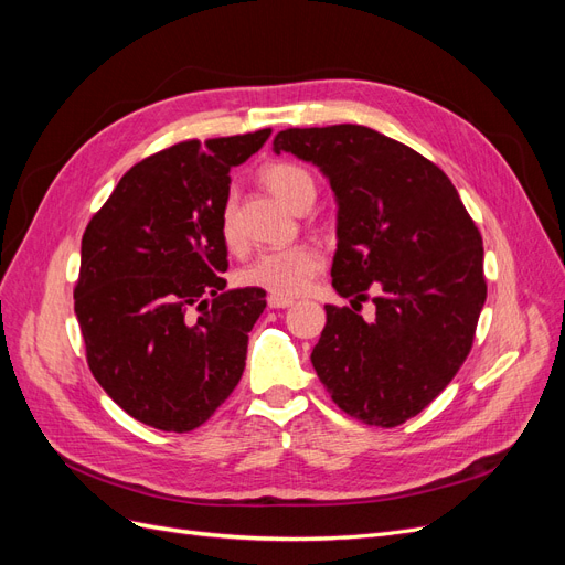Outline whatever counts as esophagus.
<instances>
[{
	"label": "esophagus",
	"instance_id": "34e87169",
	"mask_svg": "<svg viewBox=\"0 0 565 565\" xmlns=\"http://www.w3.org/2000/svg\"><path fill=\"white\" fill-rule=\"evenodd\" d=\"M295 301L287 299V297H268V309H287V306H292Z\"/></svg>",
	"mask_w": 565,
	"mask_h": 565
}]
</instances>
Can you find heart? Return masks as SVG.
Returning <instances> with one entry per match:
<instances>
[{
  "label": "heart",
  "instance_id": "obj_1",
  "mask_svg": "<svg viewBox=\"0 0 565 565\" xmlns=\"http://www.w3.org/2000/svg\"><path fill=\"white\" fill-rule=\"evenodd\" d=\"M264 183L273 195H278L295 212L316 198V181L309 169L292 162L270 164L262 172ZM221 241L231 252H241L243 241L235 226V210L228 202L221 212ZM322 268V254L311 245H292L285 249L264 252L237 270V282L243 287H256L273 297H297Z\"/></svg>",
  "mask_w": 565,
  "mask_h": 565
}]
</instances>
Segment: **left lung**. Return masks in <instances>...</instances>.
Returning <instances> with one entry per match:
<instances>
[{
  "label": "left lung",
  "mask_w": 565,
  "mask_h": 565,
  "mask_svg": "<svg viewBox=\"0 0 565 565\" xmlns=\"http://www.w3.org/2000/svg\"><path fill=\"white\" fill-rule=\"evenodd\" d=\"M273 150L313 162L337 198L332 287L375 320L324 306L311 363L332 401L372 426H398L446 388L486 303L483 237L431 160L361 125L285 129Z\"/></svg>",
  "instance_id": "8db88e82"
}]
</instances>
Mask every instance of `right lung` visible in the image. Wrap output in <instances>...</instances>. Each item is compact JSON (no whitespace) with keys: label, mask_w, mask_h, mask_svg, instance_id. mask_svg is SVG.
I'll return each instance as SVG.
<instances>
[{"label":"right lung","mask_w":565,"mask_h":565,"mask_svg":"<svg viewBox=\"0 0 565 565\" xmlns=\"http://www.w3.org/2000/svg\"><path fill=\"white\" fill-rule=\"evenodd\" d=\"M268 136L156 152L119 179L84 231L75 313L89 370L127 415L160 431L198 429L243 377L266 292L224 289L221 212L231 167Z\"/></svg>","instance_id":"add662e5"}]
</instances>
